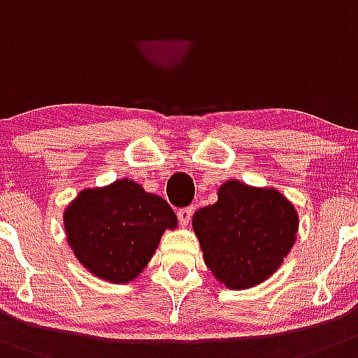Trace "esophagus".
<instances>
[{"instance_id":"1","label":"esophagus","mask_w":358,"mask_h":358,"mask_svg":"<svg viewBox=\"0 0 358 358\" xmlns=\"http://www.w3.org/2000/svg\"><path fill=\"white\" fill-rule=\"evenodd\" d=\"M192 212H194V208H192V207L180 208V210H178V219H180V224H182V227H187V224L191 223Z\"/></svg>"}]
</instances>
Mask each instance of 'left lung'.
<instances>
[{
  "instance_id": "left-lung-1",
  "label": "left lung",
  "mask_w": 358,
  "mask_h": 358,
  "mask_svg": "<svg viewBox=\"0 0 358 358\" xmlns=\"http://www.w3.org/2000/svg\"><path fill=\"white\" fill-rule=\"evenodd\" d=\"M298 212L282 192L228 180L217 201L192 215L205 264L228 289H248L282 266L296 243Z\"/></svg>"
}]
</instances>
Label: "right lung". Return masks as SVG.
<instances>
[{"label":"right lung","mask_w":358,"mask_h":358,"mask_svg":"<svg viewBox=\"0 0 358 358\" xmlns=\"http://www.w3.org/2000/svg\"><path fill=\"white\" fill-rule=\"evenodd\" d=\"M176 214L160 196L123 178L83 189L64 210L67 244L85 269L112 283L131 282L155 253Z\"/></svg>","instance_id":"obj_1"}]
</instances>
